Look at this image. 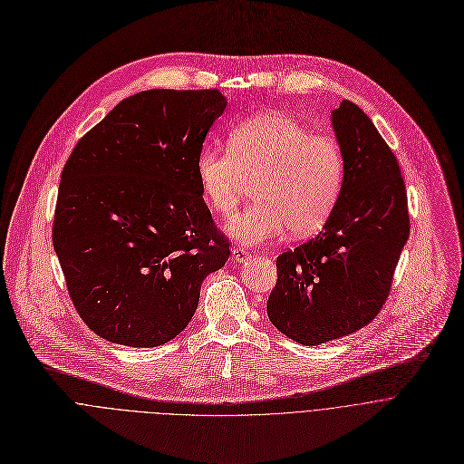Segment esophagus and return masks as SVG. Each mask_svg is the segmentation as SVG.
Instances as JSON below:
<instances>
[{
    "instance_id": "1",
    "label": "esophagus",
    "mask_w": 464,
    "mask_h": 464,
    "mask_svg": "<svg viewBox=\"0 0 464 464\" xmlns=\"http://www.w3.org/2000/svg\"><path fill=\"white\" fill-rule=\"evenodd\" d=\"M231 258H233L235 262H246V260L251 258V253L246 251V249H242V247H233V249H231Z\"/></svg>"
}]
</instances>
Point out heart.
Wrapping results in <instances>:
<instances>
[{
	"label": "heart",
	"instance_id": "1",
	"mask_svg": "<svg viewBox=\"0 0 464 464\" xmlns=\"http://www.w3.org/2000/svg\"><path fill=\"white\" fill-rule=\"evenodd\" d=\"M229 150L206 147L196 156L204 200L224 217L237 211L246 179L255 204L226 224V233L260 246L286 233H317L342 196L345 161L336 140L317 136L285 113H260L235 126Z\"/></svg>",
	"mask_w": 464,
	"mask_h": 464
}]
</instances>
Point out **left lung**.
Listing matches in <instances>:
<instances>
[{"label": "left lung", "instance_id": "left-lung-1", "mask_svg": "<svg viewBox=\"0 0 464 464\" xmlns=\"http://www.w3.org/2000/svg\"><path fill=\"white\" fill-rule=\"evenodd\" d=\"M345 161L342 196L323 231L277 256L268 317L301 345H321L371 323L410 238L408 194L392 150L351 101L330 113Z\"/></svg>", "mask_w": 464, "mask_h": 464}]
</instances>
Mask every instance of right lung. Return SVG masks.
I'll use <instances>...</instances> for the list:
<instances>
[{"instance_id":"obj_1","label":"right lung","mask_w":464,"mask_h":464,"mask_svg":"<svg viewBox=\"0 0 464 464\" xmlns=\"http://www.w3.org/2000/svg\"><path fill=\"white\" fill-rule=\"evenodd\" d=\"M226 106L218 90L140 92L65 163L53 246L77 312L101 338L174 340L206 277L229 258L196 179V156Z\"/></svg>"}]
</instances>
